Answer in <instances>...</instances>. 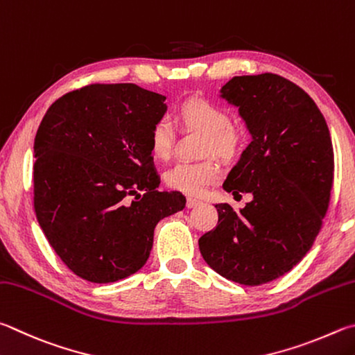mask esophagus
Segmentation results:
<instances>
[{
    "instance_id": "1",
    "label": "esophagus",
    "mask_w": 355,
    "mask_h": 355,
    "mask_svg": "<svg viewBox=\"0 0 355 355\" xmlns=\"http://www.w3.org/2000/svg\"><path fill=\"white\" fill-rule=\"evenodd\" d=\"M198 204H201V201H200V200H195V198H189V200H187V207H189V209L196 207Z\"/></svg>"
}]
</instances>
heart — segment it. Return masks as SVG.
I'll return each instance as SVG.
<instances>
[{
	"label": "heart",
	"mask_w": 355,
	"mask_h": 355,
	"mask_svg": "<svg viewBox=\"0 0 355 355\" xmlns=\"http://www.w3.org/2000/svg\"><path fill=\"white\" fill-rule=\"evenodd\" d=\"M179 120L187 128L207 135L204 153H214L221 159H234L241 146V134L231 126V116L221 105L204 98H191L179 107ZM173 126L166 118L157 120L149 130V149L154 157L166 159L173 151ZM220 178V168L214 160L178 162L164 174L168 187L181 193L198 196Z\"/></svg>",
	"instance_id": "obj_1"
}]
</instances>
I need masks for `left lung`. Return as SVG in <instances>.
<instances>
[{
    "label": "left lung",
    "instance_id": "left-lung-1",
    "mask_svg": "<svg viewBox=\"0 0 355 355\" xmlns=\"http://www.w3.org/2000/svg\"><path fill=\"white\" fill-rule=\"evenodd\" d=\"M220 93L251 134L223 189L252 201L240 212L216 204L218 225L200 239V251L229 281L262 285L300 263L320 232L334 182L332 140L313 99L277 74L235 76Z\"/></svg>",
    "mask_w": 355,
    "mask_h": 355
}]
</instances>
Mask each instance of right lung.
Segmentation results:
<instances>
[{
  "instance_id": "right-lung-1",
  "label": "right lung",
  "mask_w": 355,
  "mask_h": 355,
  "mask_svg": "<svg viewBox=\"0 0 355 355\" xmlns=\"http://www.w3.org/2000/svg\"><path fill=\"white\" fill-rule=\"evenodd\" d=\"M165 96L135 84H90L51 104L34 140V210L74 275L120 281L146 263L157 223L185 207L159 191L149 130Z\"/></svg>"
}]
</instances>
